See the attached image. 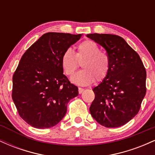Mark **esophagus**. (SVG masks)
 Wrapping results in <instances>:
<instances>
[{
  "mask_svg": "<svg viewBox=\"0 0 155 155\" xmlns=\"http://www.w3.org/2000/svg\"><path fill=\"white\" fill-rule=\"evenodd\" d=\"M84 89L81 88V87H79V94H81V93H82V92H84Z\"/></svg>",
  "mask_w": 155,
  "mask_h": 155,
  "instance_id": "obj_1",
  "label": "esophagus"
}]
</instances>
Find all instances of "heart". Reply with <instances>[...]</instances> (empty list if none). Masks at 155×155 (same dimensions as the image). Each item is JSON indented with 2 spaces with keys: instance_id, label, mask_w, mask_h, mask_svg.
<instances>
[{
  "instance_id": "b5f03b06",
  "label": "heart",
  "mask_w": 155,
  "mask_h": 155,
  "mask_svg": "<svg viewBox=\"0 0 155 155\" xmlns=\"http://www.w3.org/2000/svg\"><path fill=\"white\" fill-rule=\"evenodd\" d=\"M82 61L81 67L84 69L71 78V81L76 84L87 86L94 82L95 79L101 81L109 71V58L107 54L101 52L99 46L93 41L81 42L76 53L70 48L67 49L62 54L60 63L65 75L70 76L79 68V62Z\"/></svg>"
}]
</instances>
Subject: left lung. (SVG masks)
<instances>
[{"label": "left lung", "mask_w": 155, "mask_h": 155, "mask_svg": "<svg viewBox=\"0 0 155 155\" xmlns=\"http://www.w3.org/2000/svg\"><path fill=\"white\" fill-rule=\"evenodd\" d=\"M106 49L110 61L107 76L93 88L92 117L101 125L118 127L139 111L146 95L147 72L139 55L124 38L112 34H87Z\"/></svg>", "instance_id": "left-lung-1"}]
</instances>
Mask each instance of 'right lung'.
I'll return each instance as SVG.
<instances>
[{"label":"right lung","instance_id":"1","mask_svg":"<svg viewBox=\"0 0 155 155\" xmlns=\"http://www.w3.org/2000/svg\"><path fill=\"white\" fill-rule=\"evenodd\" d=\"M82 34L47 33L22 55L13 75L12 99L19 116L32 127L49 128L59 123L78 87L63 74L61 57Z\"/></svg>","mask_w":155,"mask_h":155}]
</instances>
